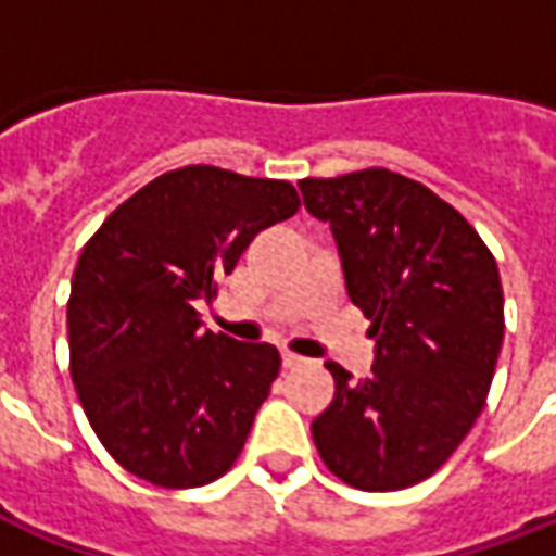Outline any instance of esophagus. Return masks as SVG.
Returning a JSON list of instances; mask_svg holds the SVG:
<instances>
[{
  "instance_id": "esophagus-1",
  "label": "esophagus",
  "mask_w": 556,
  "mask_h": 556,
  "mask_svg": "<svg viewBox=\"0 0 556 556\" xmlns=\"http://www.w3.org/2000/svg\"><path fill=\"white\" fill-rule=\"evenodd\" d=\"M303 357L301 354H291V351H286V354H282V366H286V369H294V366H303Z\"/></svg>"
}]
</instances>
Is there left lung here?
<instances>
[{
    "label": "left lung",
    "mask_w": 556,
    "mask_h": 556,
    "mask_svg": "<svg viewBox=\"0 0 556 556\" xmlns=\"http://www.w3.org/2000/svg\"><path fill=\"white\" fill-rule=\"evenodd\" d=\"M333 231L345 289L372 321V375L327 363L337 396L313 419L325 465L363 491L408 489L465 441L503 345L497 262L453 205L390 169L298 184Z\"/></svg>",
    "instance_id": "left-lung-1"
}]
</instances>
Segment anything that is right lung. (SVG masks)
<instances>
[{
	"label": "right lung",
	"mask_w": 556,
	"mask_h": 556,
	"mask_svg": "<svg viewBox=\"0 0 556 556\" xmlns=\"http://www.w3.org/2000/svg\"><path fill=\"white\" fill-rule=\"evenodd\" d=\"M298 205L289 181L184 166L115 207L79 253L71 378L94 434L134 477L195 489L241 455L279 351L211 333L195 306Z\"/></svg>",
	"instance_id": "right-lung-1"
}]
</instances>
